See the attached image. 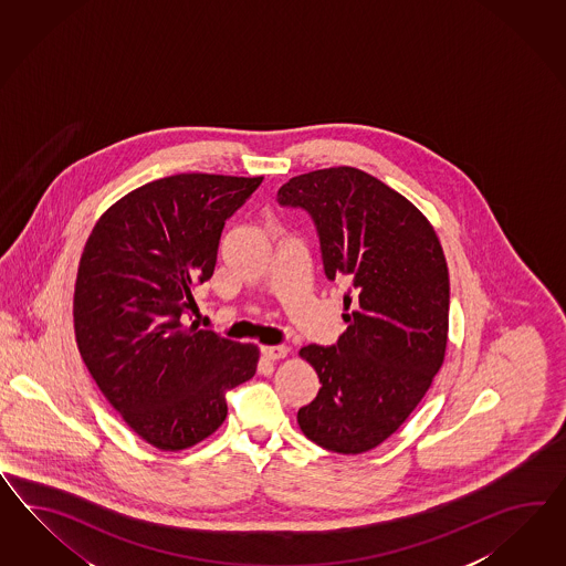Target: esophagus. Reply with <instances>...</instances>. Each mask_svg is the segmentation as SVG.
Segmentation results:
<instances>
[{"mask_svg": "<svg viewBox=\"0 0 566 566\" xmlns=\"http://www.w3.org/2000/svg\"><path fill=\"white\" fill-rule=\"evenodd\" d=\"M261 354L268 360H280L289 356V348L286 346H261Z\"/></svg>", "mask_w": 566, "mask_h": 566, "instance_id": "1", "label": "esophagus"}]
</instances>
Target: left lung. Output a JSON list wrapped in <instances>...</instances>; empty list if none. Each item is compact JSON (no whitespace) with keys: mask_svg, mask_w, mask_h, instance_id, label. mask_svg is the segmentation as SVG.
<instances>
[{"mask_svg":"<svg viewBox=\"0 0 566 566\" xmlns=\"http://www.w3.org/2000/svg\"><path fill=\"white\" fill-rule=\"evenodd\" d=\"M277 201L305 208L319 232L325 275L350 286L342 315L348 327L336 346L298 352L322 382L298 410V427L327 451L365 453L408 420L443 365V247L410 199L360 168L292 177Z\"/></svg>","mask_w":566,"mask_h":566,"instance_id":"1","label":"left lung"}]
</instances>
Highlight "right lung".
Instances as JSON below:
<instances>
[{
  "label": "right lung",
  "mask_w": 566,
  "mask_h": 566,
  "mask_svg": "<svg viewBox=\"0 0 566 566\" xmlns=\"http://www.w3.org/2000/svg\"><path fill=\"white\" fill-rule=\"evenodd\" d=\"M263 177L181 172L142 185L94 224L77 265L74 329L92 379L125 424L184 451L227 420L224 391L260 363L241 344L185 323L214 274L224 222Z\"/></svg>",
  "instance_id": "right-lung-1"
}]
</instances>
